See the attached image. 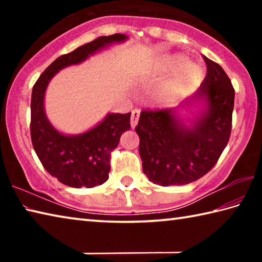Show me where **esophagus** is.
Here are the masks:
<instances>
[{"mask_svg": "<svg viewBox=\"0 0 262 262\" xmlns=\"http://www.w3.org/2000/svg\"><path fill=\"white\" fill-rule=\"evenodd\" d=\"M139 119H140V110H133L132 111V118H130V125L132 128H135L137 122H139Z\"/></svg>", "mask_w": 262, "mask_h": 262, "instance_id": "esophagus-1", "label": "esophagus"}]
</instances>
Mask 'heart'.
Wrapping results in <instances>:
<instances>
[{"instance_id":"heart-1","label":"heart","mask_w":262,"mask_h":262,"mask_svg":"<svg viewBox=\"0 0 262 262\" xmlns=\"http://www.w3.org/2000/svg\"><path fill=\"white\" fill-rule=\"evenodd\" d=\"M183 54H171L162 57L155 66V74L165 75L176 69L158 88L157 96L161 103L172 105L194 91L203 78V69L195 62H185Z\"/></svg>"}]
</instances>
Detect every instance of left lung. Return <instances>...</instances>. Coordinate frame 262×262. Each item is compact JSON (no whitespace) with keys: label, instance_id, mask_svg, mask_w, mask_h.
<instances>
[{"label":"left lung","instance_id":"left-lung-1","mask_svg":"<svg viewBox=\"0 0 262 262\" xmlns=\"http://www.w3.org/2000/svg\"><path fill=\"white\" fill-rule=\"evenodd\" d=\"M207 75L192 98L205 106L190 125L176 108L143 110L135 130L144 174L161 186L186 185L208 173L227 147L232 127L234 89L219 63L203 56Z\"/></svg>","mask_w":262,"mask_h":262}]
</instances>
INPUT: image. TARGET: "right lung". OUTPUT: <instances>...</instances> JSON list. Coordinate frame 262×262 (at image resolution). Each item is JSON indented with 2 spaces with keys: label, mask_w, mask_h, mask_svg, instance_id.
<instances>
[{
  "label": "right lung",
  "mask_w": 262,
  "mask_h": 262,
  "mask_svg": "<svg viewBox=\"0 0 262 262\" xmlns=\"http://www.w3.org/2000/svg\"><path fill=\"white\" fill-rule=\"evenodd\" d=\"M127 35H103L94 41L61 55L45 69L35 82L31 98V140L38 158L51 176L70 187L91 188L104 184L111 170V152L118 147L120 136L130 128V113H108L96 127L83 134L64 135L48 120L43 98L48 83L57 72L81 63L90 55Z\"/></svg>",
  "instance_id": "1"
}]
</instances>
